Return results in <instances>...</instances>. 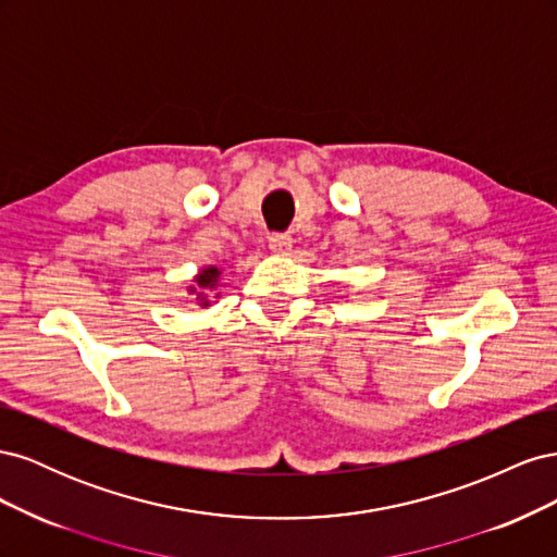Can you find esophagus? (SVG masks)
Instances as JSON below:
<instances>
[{"label":"esophagus","mask_w":557,"mask_h":557,"mask_svg":"<svg viewBox=\"0 0 557 557\" xmlns=\"http://www.w3.org/2000/svg\"><path fill=\"white\" fill-rule=\"evenodd\" d=\"M269 248L278 252V256H285V252L293 248V237H290V234H285V232L272 234V237H269Z\"/></svg>","instance_id":"1"}]
</instances>
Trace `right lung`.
<instances>
[{"mask_svg": "<svg viewBox=\"0 0 557 557\" xmlns=\"http://www.w3.org/2000/svg\"><path fill=\"white\" fill-rule=\"evenodd\" d=\"M218 274H221V272H218V269L215 267H209V269H205V272H201L199 276H197V285H199V288H213V285H215V281H218ZM201 299V305H207V301H205V297H199Z\"/></svg>", "mask_w": 557, "mask_h": 557, "instance_id": "right-lung-1", "label": "right lung"}]
</instances>
